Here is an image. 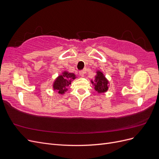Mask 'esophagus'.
<instances>
[{
    "instance_id": "1",
    "label": "esophagus",
    "mask_w": 159,
    "mask_h": 159,
    "mask_svg": "<svg viewBox=\"0 0 159 159\" xmlns=\"http://www.w3.org/2000/svg\"><path fill=\"white\" fill-rule=\"evenodd\" d=\"M85 73V70H80V71H79V74H80V75L81 76V77H83V76L84 75Z\"/></svg>"
}]
</instances>
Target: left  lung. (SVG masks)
Segmentation results:
<instances>
[{
    "mask_svg": "<svg viewBox=\"0 0 159 159\" xmlns=\"http://www.w3.org/2000/svg\"><path fill=\"white\" fill-rule=\"evenodd\" d=\"M91 83L95 85V89L98 91L99 93H103L108 89V81L105 78L102 72L98 71L97 75L95 76V82L91 81Z\"/></svg>",
    "mask_w": 159,
    "mask_h": 159,
    "instance_id": "left-lung-1",
    "label": "left lung"
}]
</instances>
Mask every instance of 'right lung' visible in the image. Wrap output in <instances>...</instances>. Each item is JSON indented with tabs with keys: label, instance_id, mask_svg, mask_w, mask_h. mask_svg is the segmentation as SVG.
I'll return each instance as SVG.
<instances>
[{
	"label": "right lung",
	"instance_id": "right-lung-1",
	"mask_svg": "<svg viewBox=\"0 0 159 159\" xmlns=\"http://www.w3.org/2000/svg\"><path fill=\"white\" fill-rule=\"evenodd\" d=\"M75 79V75L73 73H68L64 71L63 75L58 76L54 84V90H58V93L60 94L64 93L67 90V88L71 84V80Z\"/></svg>",
	"mask_w": 159,
	"mask_h": 159
}]
</instances>
